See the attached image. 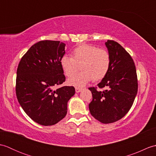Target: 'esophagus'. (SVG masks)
Instances as JSON below:
<instances>
[{
  "instance_id": "34e87169",
  "label": "esophagus",
  "mask_w": 156,
  "mask_h": 156,
  "mask_svg": "<svg viewBox=\"0 0 156 156\" xmlns=\"http://www.w3.org/2000/svg\"><path fill=\"white\" fill-rule=\"evenodd\" d=\"M75 90H76V92H80L82 90V88H78V87H76V88H75Z\"/></svg>"
}]
</instances>
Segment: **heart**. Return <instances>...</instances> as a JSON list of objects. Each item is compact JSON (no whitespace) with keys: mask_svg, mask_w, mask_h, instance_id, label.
<instances>
[{"mask_svg":"<svg viewBox=\"0 0 156 156\" xmlns=\"http://www.w3.org/2000/svg\"><path fill=\"white\" fill-rule=\"evenodd\" d=\"M111 61V55L106 49L82 44L73 50L72 57L68 55L62 56L60 64L67 76L72 75L81 66L82 71L68 80L69 85L80 88L92 79L94 81L103 79L110 69Z\"/></svg>","mask_w":156,"mask_h":156,"instance_id":"b5f03b06","label":"heart"}]
</instances>
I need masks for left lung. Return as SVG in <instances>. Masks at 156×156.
<instances>
[{"label": "left lung", "mask_w": 156, "mask_h": 156, "mask_svg": "<svg viewBox=\"0 0 156 156\" xmlns=\"http://www.w3.org/2000/svg\"><path fill=\"white\" fill-rule=\"evenodd\" d=\"M111 55V67L97 87L88 88L92 101L89 110L92 117L102 123L120 120L130 110L138 89L135 63L130 54L113 40L105 43Z\"/></svg>", "instance_id": "8db88e82"}]
</instances>
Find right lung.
Returning a JSON list of instances; mask_svg holds the SVG:
<instances>
[{
    "label": "right lung",
    "instance_id": "1",
    "mask_svg": "<svg viewBox=\"0 0 156 156\" xmlns=\"http://www.w3.org/2000/svg\"><path fill=\"white\" fill-rule=\"evenodd\" d=\"M65 44L42 40L29 48L20 61L16 78V94L20 105L38 124L55 125L67 114L68 101L74 87H58L66 77L60 64Z\"/></svg>",
    "mask_w": 156,
    "mask_h": 156
}]
</instances>
